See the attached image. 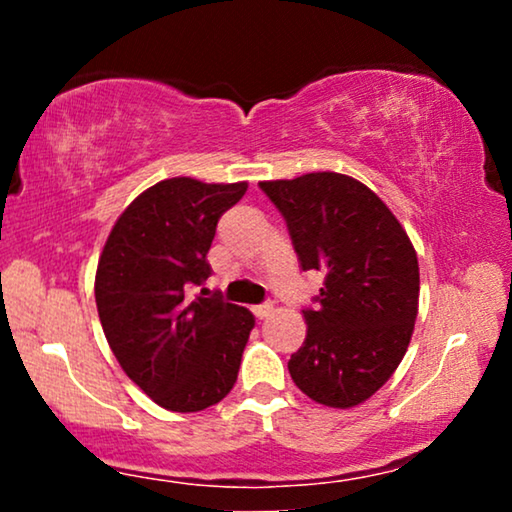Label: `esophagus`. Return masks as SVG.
I'll return each instance as SVG.
<instances>
[{"label": "esophagus", "instance_id": "34e87169", "mask_svg": "<svg viewBox=\"0 0 512 512\" xmlns=\"http://www.w3.org/2000/svg\"><path fill=\"white\" fill-rule=\"evenodd\" d=\"M272 310H275V307H272L270 303H263V305H256V307H251V312H254L258 319H265V317H270Z\"/></svg>", "mask_w": 512, "mask_h": 512}]
</instances>
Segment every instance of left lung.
Wrapping results in <instances>:
<instances>
[{
	"mask_svg": "<svg viewBox=\"0 0 512 512\" xmlns=\"http://www.w3.org/2000/svg\"><path fill=\"white\" fill-rule=\"evenodd\" d=\"M289 228L300 268L324 275L307 335L291 354L296 387L328 408H354L394 375L419 307V265L391 209L347 174L261 181Z\"/></svg>",
	"mask_w": 512,
	"mask_h": 512,
	"instance_id": "1",
	"label": "left lung"
}]
</instances>
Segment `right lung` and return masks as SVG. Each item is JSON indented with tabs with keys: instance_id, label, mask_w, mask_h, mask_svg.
<instances>
[{
	"instance_id": "1",
	"label": "right lung",
	"mask_w": 512,
	"mask_h": 512,
	"mask_svg": "<svg viewBox=\"0 0 512 512\" xmlns=\"http://www.w3.org/2000/svg\"><path fill=\"white\" fill-rule=\"evenodd\" d=\"M247 181H158L118 216L95 275L102 331L125 375L172 412H200L237 380L254 314L219 293L188 291L212 275L207 251Z\"/></svg>"
}]
</instances>
